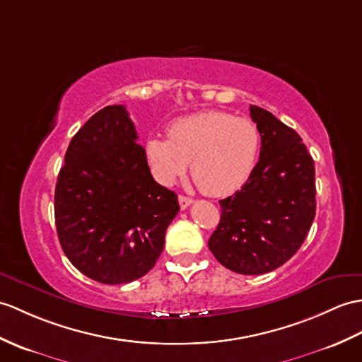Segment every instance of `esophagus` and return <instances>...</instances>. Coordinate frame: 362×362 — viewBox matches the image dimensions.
<instances>
[{
    "mask_svg": "<svg viewBox=\"0 0 362 362\" xmlns=\"http://www.w3.org/2000/svg\"><path fill=\"white\" fill-rule=\"evenodd\" d=\"M179 204L182 209H187L192 204V199L188 196H179Z\"/></svg>",
    "mask_w": 362,
    "mask_h": 362,
    "instance_id": "1",
    "label": "esophagus"
}]
</instances>
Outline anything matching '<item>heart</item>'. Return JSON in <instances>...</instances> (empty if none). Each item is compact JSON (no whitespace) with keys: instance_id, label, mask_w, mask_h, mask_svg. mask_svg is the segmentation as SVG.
Here are the masks:
<instances>
[{"instance_id":"b5f03b06","label":"heart","mask_w":362,"mask_h":362,"mask_svg":"<svg viewBox=\"0 0 362 362\" xmlns=\"http://www.w3.org/2000/svg\"><path fill=\"white\" fill-rule=\"evenodd\" d=\"M259 146V131L251 120L202 111L171 122L168 139H148L145 153L160 183L171 185L189 162L192 177L205 194L226 196L253 174Z\"/></svg>"}]
</instances>
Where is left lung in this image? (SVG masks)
Segmentation results:
<instances>
[{
  "label": "left lung",
  "mask_w": 362,
  "mask_h": 362,
  "mask_svg": "<svg viewBox=\"0 0 362 362\" xmlns=\"http://www.w3.org/2000/svg\"><path fill=\"white\" fill-rule=\"evenodd\" d=\"M262 140L253 174L221 200V222L208 240L214 257L239 274L284 265L304 243L316 213L315 162L299 134L250 106Z\"/></svg>",
  "instance_id": "obj_1"
}]
</instances>
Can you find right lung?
<instances>
[{
  "label": "right lung",
  "mask_w": 362,
  "mask_h": 362,
  "mask_svg": "<svg viewBox=\"0 0 362 362\" xmlns=\"http://www.w3.org/2000/svg\"><path fill=\"white\" fill-rule=\"evenodd\" d=\"M122 105L100 109L72 137L55 187V225L71 264L102 284H128L160 257L179 213L174 191L151 175Z\"/></svg>",
  "instance_id": "1"
}]
</instances>
